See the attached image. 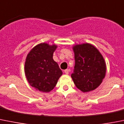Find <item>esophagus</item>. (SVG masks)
Masks as SVG:
<instances>
[{"mask_svg":"<svg viewBox=\"0 0 124 124\" xmlns=\"http://www.w3.org/2000/svg\"><path fill=\"white\" fill-rule=\"evenodd\" d=\"M69 71H70V70H68V69L65 70H64V73H65L66 74H68V73H69Z\"/></svg>","mask_w":124,"mask_h":124,"instance_id":"obj_1","label":"esophagus"}]
</instances>
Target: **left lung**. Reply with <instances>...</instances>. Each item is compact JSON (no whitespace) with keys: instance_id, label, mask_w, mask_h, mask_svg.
Returning <instances> with one entry per match:
<instances>
[{"instance_id":"1","label":"left lung","mask_w":124,"mask_h":124,"mask_svg":"<svg viewBox=\"0 0 124 124\" xmlns=\"http://www.w3.org/2000/svg\"><path fill=\"white\" fill-rule=\"evenodd\" d=\"M75 65L71 76L78 89L84 93L95 90L102 82L106 63L99 50L88 43L73 46Z\"/></svg>"}]
</instances>
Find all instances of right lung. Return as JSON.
Listing matches in <instances>:
<instances>
[{"mask_svg":"<svg viewBox=\"0 0 124 124\" xmlns=\"http://www.w3.org/2000/svg\"><path fill=\"white\" fill-rule=\"evenodd\" d=\"M56 45L41 43L28 53L25 62V74L30 85L36 90L48 93L57 84L62 71L53 56Z\"/></svg>","mask_w":124,"mask_h":124,"instance_id":"1","label":"right lung"}]
</instances>
